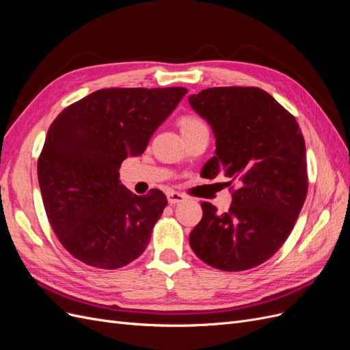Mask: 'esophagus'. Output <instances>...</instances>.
<instances>
[{"mask_svg":"<svg viewBox=\"0 0 350 350\" xmlns=\"http://www.w3.org/2000/svg\"><path fill=\"white\" fill-rule=\"evenodd\" d=\"M183 201H185V196H184V194H181V193H176V191L167 193V203L171 204V206H175V204L183 203Z\"/></svg>","mask_w":350,"mask_h":350,"instance_id":"obj_1","label":"esophagus"}]
</instances>
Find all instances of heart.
<instances>
[{
	"label": "heart",
	"mask_w": 350,
	"mask_h": 350,
	"mask_svg": "<svg viewBox=\"0 0 350 350\" xmlns=\"http://www.w3.org/2000/svg\"><path fill=\"white\" fill-rule=\"evenodd\" d=\"M178 126H179V130H181L184 137L193 135V134H196L198 131L207 130L206 124L201 121L200 118H197V116H194V115L181 116V118L178 120Z\"/></svg>",
	"instance_id": "1"
}]
</instances>
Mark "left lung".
<instances>
[{"mask_svg": "<svg viewBox=\"0 0 350 350\" xmlns=\"http://www.w3.org/2000/svg\"><path fill=\"white\" fill-rule=\"evenodd\" d=\"M211 125L216 154L208 179L232 184L226 213L203 201V217L189 234L196 256L221 271L257 267L288 239L308 193L305 140L295 116L258 88H210L188 98Z\"/></svg>", "mask_w": 350, "mask_h": 350, "instance_id": "obj_1", "label": "left lung"}]
</instances>
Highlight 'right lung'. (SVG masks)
<instances>
[{"instance_id":"1","label":"right lung","mask_w":350,"mask_h":350,"mask_svg":"<svg viewBox=\"0 0 350 350\" xmlns=\"http://www.w3.org/2000/svg\"><path fill=\"white\" fill-rule=\"evenodd\" d=\"M185 88H111L71 103L51 124L38 159L51 228L74 258L92 267L126 266L149 245L167 204L161 189L135 196L121 163L140 156Z\"/></svg>"}]
</instances>
